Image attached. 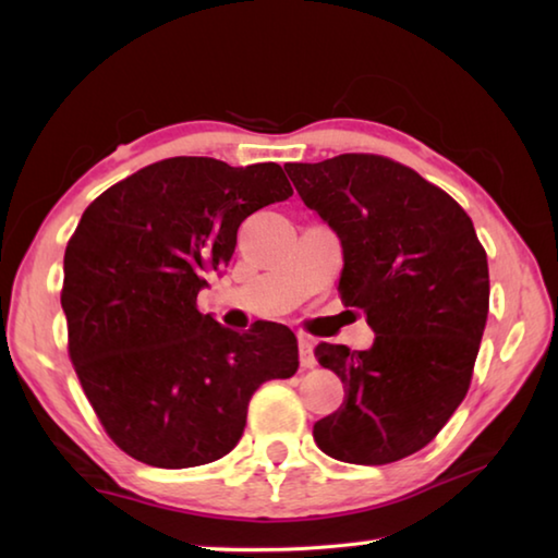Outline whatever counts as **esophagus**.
Instances as JSON below:
<instances>
[{"instance_id":"34e87169","label":"esophagus","mask_w":558,"mask_h":558,"mask_svg":"<svg viewBox=\"0 0 558 558\" xmlns=\"http://www.w3.org/2000/svg\"><path fill=\"white\" fill-rule=\"evenodd\" d=\"M298 347H300V366L302 369H315V364H317V359H315V342H313V337H307V335H300L298 337Z\"/></svg>"}]
</instances>
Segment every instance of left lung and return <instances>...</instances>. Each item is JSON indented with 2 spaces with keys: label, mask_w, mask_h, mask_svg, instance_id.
Instances as JSON below:
<instances>
[{
  "label": "left lung",
  "mask_w": 558,
  "mask_h": 558,
  "mask_svg": "<svg viewBox=\"0 0 558 558\" xmlns=\"http://www.w3.org/2000/svg\"><path fill=\"white\" fill-rule=\"evenodd\" d=\"M300 199L342 243L339 295L364 310L374 344L319 342L344 403L315 423L317 448L386 465L426 448L468 393L489 310L487 253L460 204L379 155L290 162Z\"/></svg>",
  "instance_id": "obj_1"
}]
</instances>
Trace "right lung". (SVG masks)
Here are the masks:
<instances>
[{
	"label": "right lung",
	"instance_id": "right-lung-1",
	"mask_svg": "<svg viewBox=\"0 0 558 558\" xmlns=\"http://www.w3.org/2000/svg\"><path fill=\"white\" fill-rule=\"evenodd\" d=\"M292 196L282 167L172 157L102 192L65 245L69 354L93 411L130 458L196 468L223 458L263 381L298 372L286 325L221 327L196 307L245 216Z\"/></svg>",
	"mask_w": 558,
	"mask_h": 558
}]
</instances>
